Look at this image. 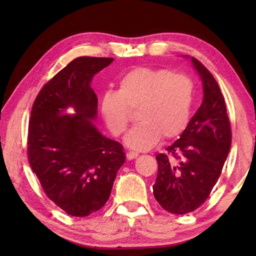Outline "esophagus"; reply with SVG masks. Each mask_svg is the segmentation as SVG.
Wrapping results in <instances>:
<instances>
[{
    "label": "esophagus",
    "instance_id": "34e87169",
    "mask_svg": "<svg viewBox=\"0 0 256 256\" xmlns=\"http://www.w3.org/2000/svg\"><path fill=\"white\" fill-rule=\"evenodd\" d=\"M138 154L136 152H133V151H130V152L126 154V158L128 160H132V159H136L138 157Z\"/></svg>",
    "mask_w": 256,
    "mask_h": 256
}]
</instances>
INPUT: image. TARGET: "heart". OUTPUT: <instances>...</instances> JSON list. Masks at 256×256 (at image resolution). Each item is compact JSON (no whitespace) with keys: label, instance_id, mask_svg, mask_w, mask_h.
I'll return each mask as SVG.
<instances>
[{"label":"heart","instance_id":"b5f03b06","mask_svg":"<svg viewBox=\"0 0 256 256\" xmlns=\"http://www.w3.org/2000/svg\"><path fill=\"white\" fill-rule=\"evenodd\" d=\"M194 102V84L188 76L174 74L167 68H136L124 74L118 92H108L100 102V112L107 128L115 136L126 131L131 120L136 118L125 138V144L136 151H146L164 136H178L188 124Z\"/></svg>","mask_w":256,"mask_h":256}]
</instances>
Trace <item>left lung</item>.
<instances>
[{
	"label": "left lung",
	"instance_id": "8db88e82",
	"mask_svg": "<svg viewBox=\"0 0 256 256\" xmlns=\"http://www.w3.org/2000/svg\"><path fill=\"white\" fill-rule=\"evenodd\" d=\"M202 81L203 99L167 154L156 156L158 174L154 196L164 210L185 214L209 196L222 174L232 144L226 104L214 76L196 58H188Z\"/></svg>",
	"mask_w": 256,
	"mask_h": 256
}]
</instances>
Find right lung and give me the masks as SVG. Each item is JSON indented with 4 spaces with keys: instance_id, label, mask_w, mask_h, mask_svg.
<instances>
[{
    "instance_id": "right-lung-1",
    "label": "right lung",
    "mask_w": 256,
    "mask_h": 256,
    "mask_svg": "<svg viewBox=\"0 0 256 256\" xmlns=\"http://www.w3.org/2000/svg\"><path fill=\"white\" fill-rule=\"evenodd\" d=\"M112 58L81 56L47 82L34 102L28 158L46 196L73 216L105 206L125 162L123 146L99 132L92 81Z\"/></svg>"
}]
</instances>
